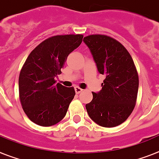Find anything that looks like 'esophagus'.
<instances>
[{"label": "esophagus", "mask_w": 159, "mask_h": 159, "mask_svg": "<svg viewBox=\"0 0 159 159\" xmlns=\"http://www.w3.org/2000/svg\"><path fill=\"white\" fill-rule=\"evenodd\" d=\"M75 91L76 94H79V93H80L81 92L83 91V89H80V87H78V86H75Z\"/></svg>", "instance_id": "obj_1"}]
</instances>
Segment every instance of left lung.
<instances>
[{
	"mask_svg": "<svg viewBox=\"0 0 159 159\" xmlns=\"http://www.w3.org/2000/svg\"><path fill=\"white\" fill-rule=\"evenodd\" d=\"M98 72L106 79L102 90L93 93L86 104L89 117L98 125L113 128L123 124L135 107L139 87L138 74L128 50L115 39L105 35L84 38Z\"/></svg>",
	"mask_w": 159,
	"mask_h": 159,
	"instance_id": "8db88e82",
	"label": "left lung"
}]
</instances>
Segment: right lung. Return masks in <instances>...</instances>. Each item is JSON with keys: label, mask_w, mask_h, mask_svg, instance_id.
<instances>
[{"label": "right lung", "mask_w": 159, "mask_h": 159, "mask_svg": "<svg viewBox=\"0 0 159 159\" xmlns=\"http://www.w3.org/2000/svg\"><path fill=\"white\" fill-rule=\"evenodd\" d=\"M82 35H55L31 51L18 79L19 98L30 120L43 127L57 124L65 117L75 92L57 83L68 55L80 45Z\"/></svg>", "instance_id": "right-lung-1"}]
</instances>
